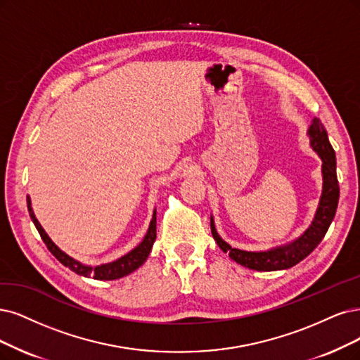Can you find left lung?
Here are the masks:
<instances>
[{
	"mask_svg": "<svg viewBox=\"0 0 360 360\" xmlns=\"http://www.w3.org/2000/svg\"><path fill=\"white\" fill-rule=\"evenodd\" d=\"M310 146L322 160V194L319 198L314 218L311 224L302 234H300L292 242L276 246L267 250H243L229 245L218 234L215 227V219L210 215V230L218 246L229 254L233 261L243 265L246 269L257 271H277L294 267L304 258H307L311 252L322 242L329 225L335 217L340 187L337 179V160L335 151L328 139V133L319 118H313L307 130Z\"/></svg>",
	"mask_w": 360,
	"mask_h": 360,
	"instance_id": "left-lung-1",
	"label": "left lung"
}]
</instances>
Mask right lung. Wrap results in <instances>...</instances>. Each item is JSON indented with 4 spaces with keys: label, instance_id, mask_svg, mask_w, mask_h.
<instances>
[{
    "label": "right lung",
    "instance_id": "add662e5",
    "mask_svg": "<svg viewBox=\"0 0 360 360\" xmlns=\"http://www.w3.org/2000/svg\"><path fill=\"white\" fill-rule=\"evenodd\" d=\"M26 203H28L30 217L35 225V229L38 230L39 236H41L43 242L46 243L47 249L51 252L53 257H55L60 264H63L65 267H68L71 271H74L79 276L93 277V278H96V281H115V278H122L141 267V265L146 261V258H148L150 252L153 249V245L155 242L157 212L154 209L150 227H148V230H146V234L143 236L142 242L136 248H133L130 252H127L126 255H123L122 258H118L112 262H106V264H101V265H89L84 262H79L78 259L70 257L68 254H65L62 249H59L55 243H53L49 234L41 227V224H39L38 219L35 218L30 197H26Z\"/></svg>",
    "mask_w": 360,
    "mask_h": 360
}]
</instances>
